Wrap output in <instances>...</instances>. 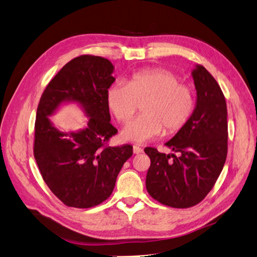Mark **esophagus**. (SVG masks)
I'll list each match as a JSON object with an SVG mask.
<instances>
[{"mask_svg": "<svg viewBox=\"0 0 257 257\" xmlns=\"http://www.w3.org/2000/svg\"><path fill=\"white\" fill-rule=\"evenodd\" d=\"M133 152H134L135 154H139V153H142V152H143V149H142L141 147L134 146V147H133Z\"/></svg>", "mask_w": 257, "mask_h": 257, "instance_id": "esophagus-1", "label": "esophagus"}]
</instances>
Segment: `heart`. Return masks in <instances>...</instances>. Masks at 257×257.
<instances>
[{"label":"heart","mask_w":257,"mask_h":257,"mask_svg":"<svg viewBox=\"0 0 257 257\" xmlns=\"http://www.w3.org/2000/svg\"><path fill=\"white\" fill-rule=\"evenodd\" d=\"M108 108L120 122H127L142 104V114L123 128V141L145 143L173 134L188 122L194 110V95L189 85L180 83L174 73L155 68L135 73L127 83L116 82L106 94Z\"/></svg>","instance_id":"1"}]
</instances>
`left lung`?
Listing matches in <instances>:
<instances>
[{"label":"left lung","mask_w":257,"mask_h":257,"mask_svg":"<svg viewBox=\"0 0 257 257\" xmlns=\"http://www.w3.org/2000/svg\"><path fill=\"white\" fill-rule=\"evenodd\" d=\"M192 77L195 107L188 122L165 144L174 153L145 149L151 161L147 191L161 204L174 208H189L203 200L227 155V108L223 92L203 65H195Z\"/></svg>","instance_id":"left-lung-1"}]
</instances>
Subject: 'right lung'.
Masks as SVG:
<instances>
[{
    "label": "right lung",
    "instance_id": "obj_1",
    "mask_svg": "<svg viewBox=\"0 0 257 257\" xmlns=\"http://www.w3.org/2000/svg\"><path fill=\"white\" fill-rule=\"evenodd\" d=\"M107 59L80 56L69 61L48 83L37 107L34 158L51 192L68 207L90 208L111 195L116 177L133 154V147H106L116 128L110 123L106 94L114 82ZM66 103H76L87 125L60 131L50 116Z\"/></svg>",
    "mask_w": 257,
    "mask_h": 257
}]
</instances>
